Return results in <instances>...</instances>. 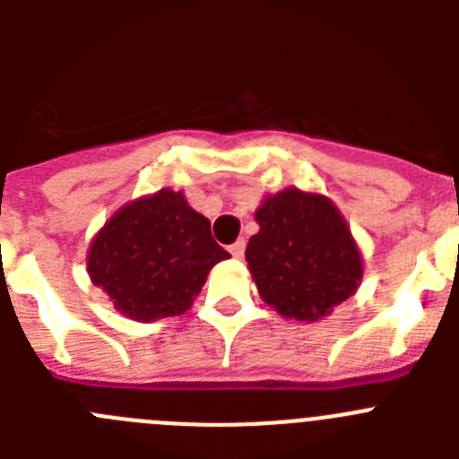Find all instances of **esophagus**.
<instances>
[{
	"label": "esophagus",
	"mask_w": 459,
	"mask_h": 459,
	"mask_svg": "<svg viewBox=\"0 0 459 459\" xmlns=\"http://www.w3.org/2000/svg\"><path fill=\"white\" fill-rule=\"evenodd\" d=\"M243 250H246V241H243V238H238L237 243H232V246H230V253H232V257H237V259L243 257Z\"/></svg>",
	"instance_id": "esophagus-1"
}]
</instances>
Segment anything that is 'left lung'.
Listing matches in <instances>:
<instances>
[{
  "instance_id": "obj_1",
  "label": "left lung",
  "mask_w": 459,
  "mask_h": 459,
  "mask_svg": "<svg viewBox=\"0 0 459 459\" xmlns=\"http://www.w3.org/2000/svg\"><path fill=\"white\" fill-rule=\"evenodd\" d=\"M259 232L246 248L259 296L278 315L319 322L356 294L363 255L338 206L322 193L285 188L255 211Z\"/></svg>"
}]
</instances>
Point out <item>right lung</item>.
Here are the masks:
<instances>
[{"instance_id": "right-lung-1", "label": "right lung", "mask_w": 459, "mask_h": 459, "mask_svg": "<svg viewBox=\"0 0 459 459\" xmlns=\"http://www.w3.org/2000/svg\"><path fill=\"white\" fill-rule=\"evenodd\" d=\"M227 257L209 218L181 190L160 188L105 221L87 250V273L119 315L147 324L184 315L209 271Z\"/></svg>"}]
</instances>
